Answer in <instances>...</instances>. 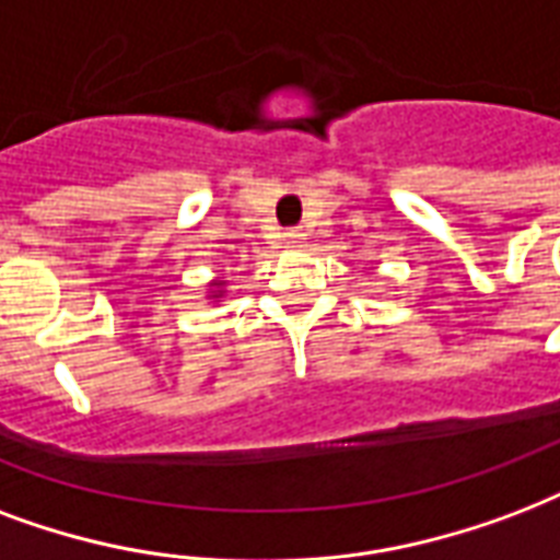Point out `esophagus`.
<instances>
[{
    "label": "esophagus",
    "mask_w": 560,
    "mask_h": 560,
    "mask_svg": "<svg viewBox=\"0 0 560 560\" xmlns=\"http://www.w3.org/2000/svg\"><path fill=\"white\" fill-rule=\"evenodd\" d=\"M302 237H305V234L299 232V229H288V232H284V243H290V246L302 243Z\"/></svg>",
    "instance_id": "1"
}]
</instances>
